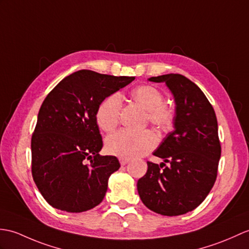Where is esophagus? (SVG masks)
<instances>
[{
    "mask_svg": "<svg viewBox=\"0 0 249 249\" xmlns=\"http://www.w3.org/2000/svg\"><path fill=\"white\" fill-rule=\"evenodd\" d=\"M119 160H120L121 165H125L129 162V159H127V158H119Z\"/></svg>",
    "mask_w": 249,
    "mask_h": 249,
    "instance_id": "obj_1",
    "label": "esophagus"
}]
</instances>
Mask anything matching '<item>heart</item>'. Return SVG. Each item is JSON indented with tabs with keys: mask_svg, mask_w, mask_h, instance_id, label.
Returning a JSON list of instances; mask_svg holds the SVG:
<instances>
[{
	"mask_svg": "<svg viewBox=\"0 0 249 249\" xmlns=\"http://www.w3.org/2000/svg\"><path fill=\"white\" fill-rule=\"evenodd\" d=\"M131 97L145 109L147 121L156 129L167 131L172 128L175 120V110L164 103L162 92L153 86H140L131 91ZM122 100L118 93L104 98L96 109V122L105 131H110L118 126ZM157 144V137L151 130L130 131L119 130L108 136L106 149L109 154L121 158H134L148 153Z\"/></svg>",
	"mask_w": 249,
	"mask_h": 249,
	"instance_id": "b5f03b06",
	"label": "heart"
}]
</instances>
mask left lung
<instances>
[{
  "label": "left lung",
  "instance_id": "1",
  "mask_svg": "<svg viewBox=\"0 0 249 249\" xmlns=\"http://www.w3.org/2000/svg\"><path fill=\"white\" fill-rule=\"evenodd\" d=\"M148 80L165 83L174 95L175 128L154 152L169 165L147 161L138 193L149 210L181 215L203 203L216 180L222 152L216 115L204 92L183 75L171 73Z\"/></svg>",
  "mask_w": 249,
  "mask_h": 249
}]
</instances>
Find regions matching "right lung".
<instances>
[{
    "label": "right lung",
    "mask_w": 249,
    "mask_h": 249,
    "mask_svg": "<svg viewBox=\"0 0 249 249\" xmlns=\"http://www.w3.org/2000/svg\"><path fill=\"white\" fill-rule=\"evenodd\" d=\"M134 79L79 70L45 97L32 136V174L52 207L78 213L105 197L108 179L120 162L114 156L98 154L103 141L96 109L104 98Z\"/></svg>",
    "instance_id": "obj_1"
}]
</instances>
